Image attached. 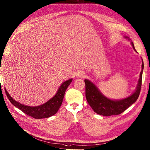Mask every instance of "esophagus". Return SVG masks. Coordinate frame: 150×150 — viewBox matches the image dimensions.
<instances>
[{
	"instance_id": "obj_1",
	"label": "esophagus",
	"mask_w": 150,
	"mask_h": 150,
	"mask_svg": "<svg viewBox=\"0 0 150 150\" xmlns=\"http://www.w3.org/2000/svg\"><path fill=\"white\" fill-rule=\"evenodd\" d=\"M76 76L77 77H82V78H83V77H85V73L83 71H77L76 73Z\"/></svg>"
}]
</instances>
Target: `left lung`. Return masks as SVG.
Returning a JSON list of instances; mask_svg holds the SVG:
<instances>
[{"instance_id":"left-lung-1","label":"left lung","mask_w":150,"mask_h":150,"mask_svg":"<svg viewBox=\"0 0 150 150\" xmlns=\"http://www.w3.org/2000/svg\"><path fill=\"white\" fill-rule=\"evenodd\" d=\"M124 38L130 40V39L128 36H124ZM131 44L134 50L137 52L134 48L133 42H131ZM142 71L140 73V77L136 89L133 94L124 99L118 100L109 99L101 93L94 83L88 79H85L86 99L95 112L99 115L105 116L118 115L125 111L137 100L139 98L140 89H141L142 73L144 67L142 59Z\"/></svg>"}]
</instances>
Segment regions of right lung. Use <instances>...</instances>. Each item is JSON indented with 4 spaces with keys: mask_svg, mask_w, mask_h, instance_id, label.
Instances as JSON below:
<instances>
[{
    "mask_svg": "<svg viewBox=\"0 0 150 150\" xmlns=\"http://www.w3.org/2000/svg\"><path fill=\"white\" fill-rule=\"evenodd\" d=\"M72 81L73 79H69L64 82L59 86L56 94L52 98L47 102L36 107L27 106V105L22 104L16 101L8 93L5 88V90L8 98L11 103L14 107L22 111L28 116L35 119L48 118L53 116L59 110L62 103L65 91Z\"/></svg>",
    "mask_w": 150,
    "mask_h": 150,
    "instance_id": "right-lung-1",
    "label": "right lung"
}]
</instances>
